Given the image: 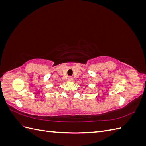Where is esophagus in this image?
Here are the masks:
<instances>
[{"instance_id":"34e87169","label":"esophagus","mask_w":146,"mask_h":146,"mask_svg":"<svg viewBox=\"0 0 146 146\" xmlns=\"http://www.w3.org/2000/svg\"><path fill=\"white\" fill-rule=\"evenodd\" d=\"M68 80L69 81V82H72L73 81V80H74V78H73V77H71V76H69V77H68Z\"/></svg>"}]
</instances>
